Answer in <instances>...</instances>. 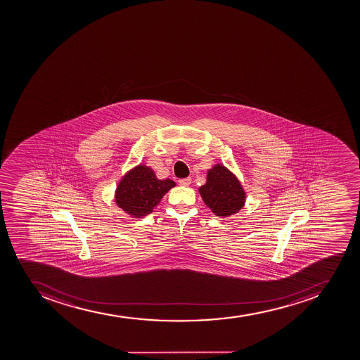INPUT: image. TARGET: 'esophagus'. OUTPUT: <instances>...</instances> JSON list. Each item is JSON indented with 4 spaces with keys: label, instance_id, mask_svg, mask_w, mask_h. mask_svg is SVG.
I'll list each match as a JSON object with an SVG mask.
<instances>
[{
    "label": "esophagus",
    "instance_id": "obj_1",
    "mask_svg": "<svg viewBox=\"0 0 360 360\" xmlns=\"http://www.w3.org/2000/svg\"><path fill=\"white\" fill-rule=\"evenodd\" d=\"M179 184L183 185V186H188V185L191 184V179L190 177H186V179H181L179 181Z\"/></svg>",
    "mask_w": 360,
    "mask_h": 360
}]
</instances>
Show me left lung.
<instances>
[{
	"mask_svg": "<svg viewBox=\"0 0 360 360\" xmlns=\"http://www.w3.org/2000/svg\"><path fill=\"white\" fill-rule=\"evenodd\" d=\"M199 192L205 204L217 217H230L242 210L245 202V192L238 179L220 165L210 169L206 184Z\"/></svg>",
	"mask_w": 360,
	"mask_h": 360,
	"instance_id": "left-lung-1",
	"label": "left lung"
}]
</instances>
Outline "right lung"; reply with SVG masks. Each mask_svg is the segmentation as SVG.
<instances>
[{"mask_svg": "<svg viewBox=\"0 0 360 360\" xmlns=\"http://www.w3.org/2000/svg\"><path fill=\"white\" fill-rule=\"evenodd\" d=\"M175 185L172 179H156L152 169L140 165L120 181L115 200L118 207L132 217H146Z\"/></svg>", "mask_w": 360, "mask_h": 360, "instance_id": "right-lung-1", "label": "right lung"}]
</instances>
